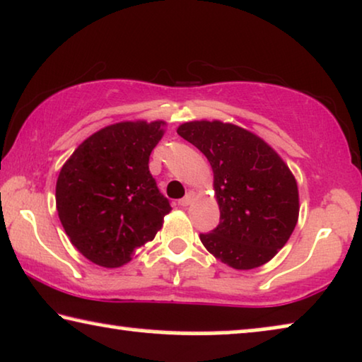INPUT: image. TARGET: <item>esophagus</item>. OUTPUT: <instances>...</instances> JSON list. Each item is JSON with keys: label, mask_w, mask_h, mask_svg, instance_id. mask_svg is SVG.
<instances>
[{"label": "esophagus", "mask_w": 362, "mask_h": 362, "mask_svg": "<svg viewBox=\"0 0 362 362\" xmlns=\"http://www.w3.org/2000/svg\"><path fill=\"white\" fill-rule=\"evenodd\" d=\"M196 199V192L194 191H187V194L182 197V199H180V206H182V207H186V206H189V204H192V201Z\"/></svg>", "instance_id": "obj_1"}]
</instances>
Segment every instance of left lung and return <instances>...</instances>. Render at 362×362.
Here are the masks:
<instances>
[{
    "label": "left lung",
    "mask_w": 362,
    "mask_h": 362,
    "mask_svg": "<svg viewBox=\"0 0 362 362\" xmlns=\"http://www.w3.org/2000/svg\"><path fill=\"white\" fill-rule=\"evenodd\" d=\"M177 135L209 160L221 222L201 242L232 269L274 259L298 221V186L290 168L260 136L219 120L187 122Z\"/></svg>",
    "instance_id": "1"
}]
</instances>
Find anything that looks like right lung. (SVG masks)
Wrapping results in <instances>:
<instances>
[{"label": "right lung", "mask_w": 362, "mask_h": 362, "mask_svg": "<svg viewBox=\"0 0 362 362\" xmlns=\"http://www.w3.org/2000/svg\"><path fill=\"white\" fill-rule=\"evenodd\" d=\"M161 120L120 122L83 140L56 185L59 219L72 245L93 264L117 269L155 239L170 201L148 161L161 140Z\"/></svg>", "instance_id": "add662e5"}]
</instances>
